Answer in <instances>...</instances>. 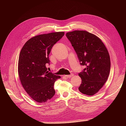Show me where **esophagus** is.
Wrapping results in <instances>:
<instances>
[{
    "label": "esophagus",
    "instance_id": "34e87169",
    "mask_svg": "<svg viewBox=\"0 0 126 126\" xmlns=\"http://www.w3.org/2000/svg\"><path fill=\"white\" fill-rule=\"evenodd\" d=\"M64 76L65 77H67V78H70V77H72V76H74V75L73 74H71L70 75H64Z\"/></svg>",
    "mask_w": 126,
    "mask_h": 126
}]
</instances>
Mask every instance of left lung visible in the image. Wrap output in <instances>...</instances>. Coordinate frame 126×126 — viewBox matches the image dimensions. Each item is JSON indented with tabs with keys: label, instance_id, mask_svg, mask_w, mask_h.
I'll use <instances>...</instances> for the list:
<instances>
[{
	"label": "left lung",
	"instance_id": "left-lung-1",
	"mask_svg": "<svg viewBox=\"0 0 126 126\" xmlns=\"http://www.w3.org/2000/svg\"><path fill=\"white\" fill-rule=\"evenodd\" d=\"M77 53L80 64L86 66L79 74L81 83L78 88L82 94L93 96L107 81L110 73L109 52L101 40L85 30H75L66 33Z\"/></svg>",
	"mask_w": 126,
	"mask_h": 126
}]
</instances>
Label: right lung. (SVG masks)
<instances>
[{
    "label": "right lung",
    "mask_w": 126,
    "mask_h": 126,
    "mask_svg": "<svg viewBox=\"0 0 126 126\" xmlns=\"http://www.w3.org/2000/svg\"><path fill=\"white\" fill-rule=\"evenodd\" d=\"M64 34L59 32L34 36L20 51L18 71L21 83L29 96L38 102H46L55 95V82L61 77L47 71L46 65L50 63L48 56L53 46Z\"/></svg>",
    "instance_id": "1"
}]
</instances>
